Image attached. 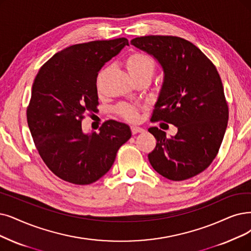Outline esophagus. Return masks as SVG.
Here are the masks:
<instances>
[{
	"mask_svg": "<svg viewBox=\"0 0 251 251\" xmlns=\"http://www.w3.org/2000/svg\"><path fill=\"white\" fill-rule=\"evenodd\" d=\"M131 129H132V133H133V135H136V134H138V133H143V132L145 131L144 128L140 127V126H132V127H131Z\"/></svg>",
	"mask_w": 251,
	"mask_h": 251,
	"instance_id": "obj_1",
	"label": "esophagus"
}]
</instances>
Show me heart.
Listing matches in <instances>:
<instances>
[{
  "label": "heart",
  "instance_id": "heart-1",
  "mask_svg": "<svg viewBox=\"0 0 251 251\" xmlns=\"http://www.w3.org/2000/svg\"><path fill=\"white\" fill-rule=\"evenodd\" d=\"M125 64L129 75L133 77V79L137 77H141V76L152 77L156 69V63L154 61V58L151 55H149L145 52H140V51L129 53L126 57ZM102 73L103 71L100 72L99 78L101 77ZM116 110L120 117L126 120H128V122H135L139 116L138 108L131 104H126V103L120 104Z\"/></svg>",
  "mask_w": 251,
  "mask_h": 251
}]
</instances>
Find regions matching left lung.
Segmentation results:
<instances>
[{
	"label": "left lung",
	"instance_id": "8db88e82",
	"mask_svg": "<svg viewBox=\"0 0 251 251\" xmlns=\"http://www.w3.org/2000/svg\"><path fill=\"white\" fill-rule=\"evenodd\" d=\"M131 44L153 55L164 69V83L152 123L177 126L174 137L148 128L156 146L149 163L162 176L181 181L206 170L216 157L226 133L228 107L213 63L196 45L176 36H144Z\"/></svg>",
	"mask_w": 251,
	"mask_h": 251
}]
</instances>
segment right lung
<instances>
[{"mask_svg": "<svg viewBox=\"0 0 251 251\" xmlns=\"http://www.w3.org/2000/svg\"><path fill=\"white\" fill-rule=\"evenodd\" d=\"M127 39L74 44L40 68L26 108L35 146L45 165L67 182H96L112 167L119 147L131 138L128 126L106 120L100 133L84 134L81 123L99 106L97 77Z\"/></svg>", "mask_w": 251, "mask_h": 251, "instance_id": "obj_1", "label": "right lung"}]
</instances>
